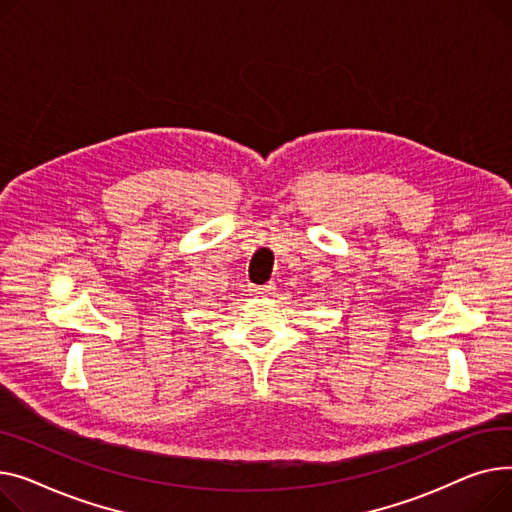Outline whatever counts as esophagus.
<instances>
[{
  "label": "esophagus",
  "mask_w": 512,
  "mask_h": 512,
  "mask_svg": "<svg viewBox=\"0 0 512 512\" xmlns=\"http://www.w3.org/2000/svg\"><path fill=\"white\" fill-rule=\"evenodd\" d=\"M273 289H275V285H273V283H268V285H262V287H254V293L264 295V293H270Z\"/></svg>",
  "instance_id": "obj_1"
}]
</instances>
